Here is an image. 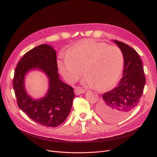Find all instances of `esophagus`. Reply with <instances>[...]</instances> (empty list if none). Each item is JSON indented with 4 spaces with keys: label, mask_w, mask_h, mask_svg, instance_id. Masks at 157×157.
<instances>
[{
    "label": "esophagus",
    "mask_w": 157,
    "mask_h": 157,
    "mask_svg": "<svg viewBox=\"0 0 157 157\" xmlns=\"http://www.w3.org/2000/svg\"><path fill=\"white\" fill-rule=\"evenodd\" d=\"M75 92L76 95H79V94H81L85 92V90L81 88H79V87H77L75 88Z\"/></svg>",
    "instance_id": "esophagus-1"
}]
</instances>
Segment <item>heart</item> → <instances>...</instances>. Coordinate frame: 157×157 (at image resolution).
I'll return each mask as SVG.
<instances>
[{
  "label": "heart",
  "instance_id": "obj_1",
  "mask_svg": "<svg viewBox=\"0 0 157 157\" xmlns=\"http://www.w3.org/2000/svg\"><path fill=\"white\" fill-rule=\"evenodd\" d=\"M124 58L122 51L105 42L86 40L67 50L58 61L60 73L68 82H74L83 73L84 82L99 88L111 86L119 77Z\"/></svg>",
  "mask_w": 157,
  "mask_h": 157
}]
</instances>
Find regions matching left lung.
<instances>
[{
    "instance_id": "obj_1",
    "label": "left lung",
    "mask_w": 157,
    "mask_h": 157,
    "mask_svg": "<svg viewBox=\"0 0 157 157\" xmlns=\"http://www.w3.org/2000/svg\"><path fill=\"white\" fill-rule=\"evenodd\" d=\"M124 57V71L117 86L102 95L96 110L104 119L117 122L124 119L137 105L143 94L145 77L137 52L128 44L114 40Z\"/></svg>"
}]
</instances>
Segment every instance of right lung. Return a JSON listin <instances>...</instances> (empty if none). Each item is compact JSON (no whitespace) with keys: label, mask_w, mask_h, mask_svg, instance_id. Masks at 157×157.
<instances>
[{"label":"right lung","mask_w":157,"mask_h":157,"mask_svg":"<svg viewBox=\"0 0 157 157\" xmlns=\"http://www.w3.org/2000/svg\"><path fill=\"white\" fill-rule=\"evenodd\" d=\"M40 70L48 77V92L41 99L33 100L26 93L25 77L29 71ZM53 47L41 44L27 52L17 64L13 88L18 107L30 118L46 127H56L68 117L75 98L73 88L59 79Z\"/></svg>","instance_id":"1"}]
</instances>
